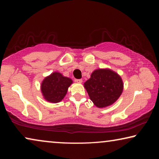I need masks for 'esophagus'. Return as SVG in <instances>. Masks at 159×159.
<instances>
[{
  "instance_id": "34e87169",
  "label": "esophagus",
  "mask_w": 159,
  "mask_h": 159,
  "mask_svg": "<svg viewBox=\"0 0 159 159\" xmlns=\"http://www.w3.org/2000/svg\"><path fill=\"white\" fill-rule=\"evenodd\" d=\"M76 81L79 83H81L83 82V80L82 79H76Z\"/></svg>"
}]
</instances>
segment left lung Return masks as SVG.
<instances>
[{"label": "left lung", "mask_w": 159, "mask_h": 159, "mask_svg": "<svg viewBox=\"0 0 159 159\" xmlns=\"http://www.w3.org/2000/svg\"><path fill=\"white\" fill-rule=\"evenodd\" d=\"M90 99L96 107L102 108L117 100L123 92L121 78L110 69H97L84 83Z\"/></svg>", "instance_id": "obj_1"}]
</instances>
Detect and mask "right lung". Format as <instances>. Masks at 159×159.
Listing matches in <instances>:
<instances>
[{
	"label": "right lung",
	"instance_id": "add662e5",
	"mask_svg": "<svg viewBox=\"0 0 159 159\" xmlns=\"http://www.w3.org/2000/svg\"><path fill=\"white\" fill-rule=\"evenodd\" d=\"M72 80L64 77L58 72L52 73L45 78L41 84V91L47 101L57 103L66 95Z\"/></svg>",
	"mask_w": 159,
	"mask_h": 159
}]
</instances>
